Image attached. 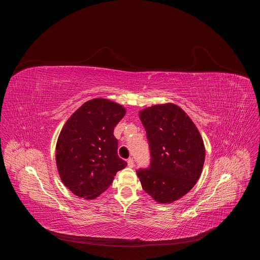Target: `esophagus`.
Masks as SVG:
<instances>
[{
  "label": "esophagus",
  "mask_w": 260,
  "mask_h": 260,
  "mask_svg": "<svg viewBox=\"0 0 260 260\" xmlns=\"http://www.w3.org/2000/svg\"><path fill=\"white\" fill-rule=\"evenodd\" d=\"M127 166H128L129 168H134L135 164H134V159H133V158H128V159H127Z\"/></svg>",
  "instance_id": "obj_1"
}]
</instances>
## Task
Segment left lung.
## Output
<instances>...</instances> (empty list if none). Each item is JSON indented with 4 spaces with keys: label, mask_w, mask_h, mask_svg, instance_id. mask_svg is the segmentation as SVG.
I'll use <instances>...</instances> for the list:
<instances>
[{
    "label": "left lung",
    "mask_w": 260,
    "mask_h": 260,
    "mask_svg": "<svg viewBox=\"0 0 260 260\" xmlns=\"http://www.w3.org/2000/svg\"><path fill=\"white\" fill-rule=\"evenodd\" d=\"M149 142L151 162L137 171L143 189L155 202L171 204L197 184L205 162L203 138L190 117L168 103L139 112Z\"/></svg>",
    "instance_id": "obj_1"
}]
</instances>
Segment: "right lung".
<instances>
[{"label": "right lung", "instance_id": "obj_1", "mask_svg": "<svg viewBox=\"0 0 260 260\" xmlns=\"http://www.w3.org/2000/svg\"><path fill=\"white\" fill-rule=\"evenodd\" d=\"M125 108L107 99L84 103L62 126L55 148L61 182L74 194L93 200L112 184L126 167L117 155L113 132L125 115Z\"/></svg>", "mask_w": 260, "mask_h": 260}]
</instances>
